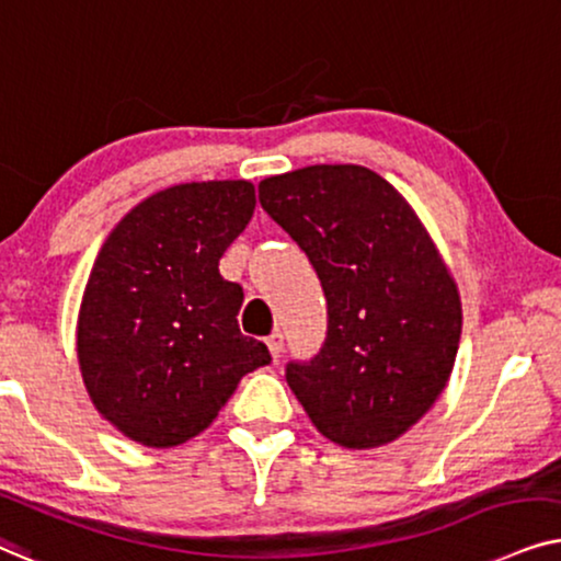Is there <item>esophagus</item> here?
Instances as JSON below:
<instances>
[{
    "label": "esophagus",
    "mask_w": 561,
    "mask_h": 561,
    "mask_svg": "<svg viewBox=\"0 0 561 561\" xmlns=\"http://www.w3.org/2000/svg\"><path fill=\"white\" fill-rule=\"evenodd\" d=\"M266 346H268V351H272V356L276 362L282 354V348H285V335H282V331H274L272 335H266Z\"/></svg>",
    "instance_id": "1"
}]
</instances>
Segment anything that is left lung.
Returning a JSON list of instances; mask_svg holds the SVG:
<instances>
[{
    "label": "left lung",
    "mask_w": 561,
    "mask_h": 561,
    "mask_svg": "<svg viewBox=\"0 0 561 561\" xmlns=\"http://www.w3.org/2000/svg\"><path fill=\"white\" fill-rule=\"evenodd\" d=\"M259 203L300 245L328 302L323 348L287 364L316 428L377 449L428 413L449 382L461 302L413 207L356 163H318L259 184Z\"/></svg>",
    "instance_id": "8db88e82"
}]
</instances>
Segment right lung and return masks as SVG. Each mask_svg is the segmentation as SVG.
<instances>
[{"label":"right lung","instance_id":"right-lung-1","mask_svg":"<svg viewBox=\"0 0 561 561\" xmlns=\"http://www.w3.org/2000/svg\"><path fill=\"white\" fill-rule=\"evenodd\" d=\"M253 207L243 179L169 186L133 207L96 253L79 310V367L94 408L133 442H190L243 375L272 362L238 328L243 287L218 268Z\"/></svg>","mask_w":561,"mask_h":561}]
</instances>
